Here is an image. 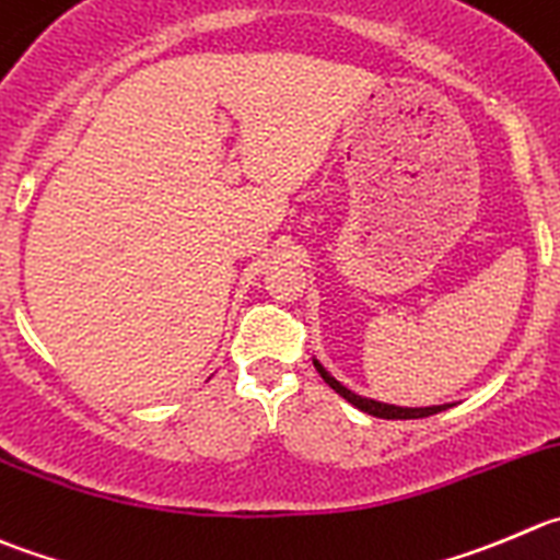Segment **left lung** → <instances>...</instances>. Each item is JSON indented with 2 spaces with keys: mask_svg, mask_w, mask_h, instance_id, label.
Instances as JSON below:
<instances>
[{
  "mask_svg": "<svg viewBox=\"0 0 560 560\" xmlns=\"http://www.w3.org/2000/svg\"><path fill=\"white\" fill-rule=\"evenodd\" d=\"M313 365H316V371L322 374V380L327 382L329 387H332L338 396H343L346 401L354 404L357 409H363V412L374 415V418H385V420H415V418H429V415H436L443 412V409H448V404H440V407H396V404H382V401H374V398H363L357 396V393H351L349 387L340 385L335 376L327 374V369H324L318 360H313Z\"/></svg>",
  "mask_w": 560,
  "mask_h": 560,
  "instance_id": "1",
  "label": "left lung"
}]
</instances>
